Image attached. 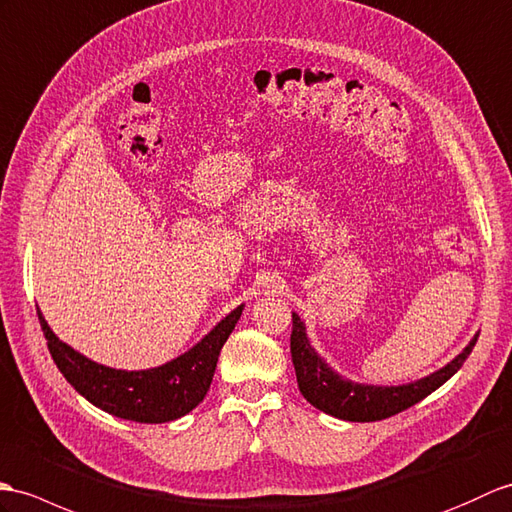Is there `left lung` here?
Here are the masks:
<instances>
[{"instance_id": "obj_1", "label": "left lung", "mask_w": 512, "mask_h": 512, "mask_svg": "<svg viewBox=\"0 0 512 512\" xmlns=\"http://www.w3.org/2000/svg\"><path fill=\"white\" fill-rule=\"evenodd\" d=\"M478 336L480 334H475L467 347L462 349V353H458L456 358L447 362L443 368H438V371L430 373L427 377L417 379V382L401 386L358 384L351 382L347 377H342L325 362V358H320L316 353L310 338L305 334V323L296 312H292L290 353L301 395L310 401L314 408L342 421L368 423L382 421L392 417V414L408 410L414 403H419L421 399L430 395V392H434L438 386H443L447 379L451 375H456L460 371V366L465 364Z\"/></svg>"}]
</instances>
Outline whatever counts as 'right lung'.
<instances>
[{
    "label": "right lung",
    "instance_id": "right-lung-1",
    "mask_svg": "<svg viewBox=\"0 0 512 512\" xmlns=\"http://www.w3.org/2000/svg\"><path fill=\"white\" fill-rule=\"evenodd\" d=\"M242 310L244 305L235 307L183 355L146 371H122L89 360L58 340L39 307L37 314L58 371L95 408L135 423H168L185 417L205 399L222 344L231 336Z\"/></svg>",
    "mask_w": 512,
    "mask_h": 512
}]
</instances>
